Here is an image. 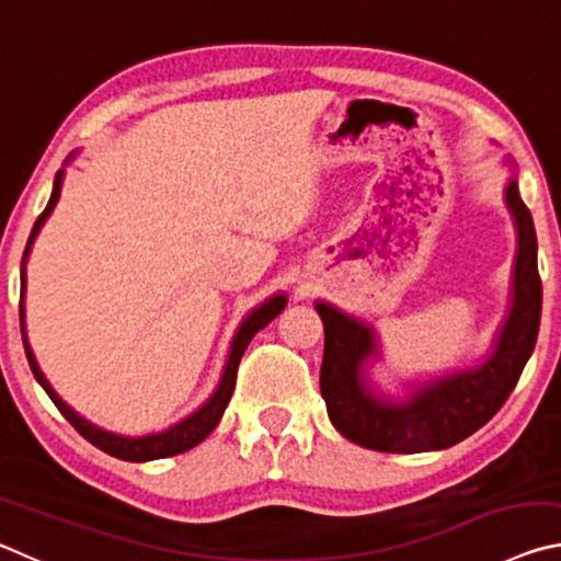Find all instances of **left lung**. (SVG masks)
<instances>
[{"label": "left lung", "instance_id": "1", "mask_svg": "<svg viewBox=\"0 0 561 561\" xmlns=\"http://www.w3.org/2000/svg\"><path fill=\"white\" fill-rule=\"evenodd\" d=\"M507 165L515 168L512 160ZM505 205L517 232L507 317L478 364L408 383L403 396L383 393L368 374L374 360L381 358L376 327L334 304L314 301L324 321L321 396L344 438L383 453L445 450L482 428L507 401L537 344L542 279L535 222L522 203L515 173L505 185Z\"/></svg>", "mask_w": 561, "mask_h": 561}]
</instances>
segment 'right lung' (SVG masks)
Returning <instances> with one entry per match:
<instances>
[{
	"mask_svg": "<svg viewBox=\"0 0 561 561\" xmlns=\"http://www.w3.org/2000/svg\"><path fill=\"white\" fill-rule=\"evenodd\" d=\"M73 158H76V150H73V153H69V158L64 160V168L59 170V173H56L49 203H46L44 213L39 215V220L34 222L32 234H30V242H26V250H24V257H22V291H19V324H22V341H24L26 358H30L32 374H34L36 381H39V386L46 391V396L51 398L54 405L59 408L66 421H69L73 428L79 431L89 443L96 445L99 450L113 455V458L128 460V462H148V460L170 458V455H180V453H185L190 448H195V445H201L207 438V435H210L217 428V423H220L225 408H227V403H230V398H232L234 381H237V366H240V358L244 354V348L250 346L252 336L257 334L260 329H264L272 319H277L282 314V309L287 307V294H282V291L272 294L270 299H264L252 311H247V317L242 319V324L237 327L234 336L230 341V351H227V360H225V366H222L220 381H217V388L213 391V396L207 398L203 405H197L193 413L185 415L183 421L173 423L165 431L146 433V435H123V433H113V431L101 428V425H96V423H91L89 417H83L79 411H73V408L66 403L59 393L54 391V386L49 383V378L44 376V371L39 368V360H36L34 351H32L30 336H26V309H24L26 262H30L34 240H36V237H39L44 222L49 220V215L54 213L56 203H59L66 165H69Z\"/></svg>",
	"mask_w": 561,
	"mask_h": 561,
	"instance_id": "add662e5",
	"label": "right lung"
}]
</instances>
